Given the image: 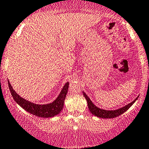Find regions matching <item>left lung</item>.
Here are the masks:
<instances>
[{
	"instance_id": "1",
	"label": "left lung",
	"mask_w": 149,
	"mask_h": 149,
	"mask_svg": "<svg viewBox=\"0 0 149 149\" xmlns=\"http://www.w3.org/2000/svg\"><path fill=\"white\" fill-rule=\"evenodd\" d=\"M83 94H84V97H85L86 100H87L88 107H89V111H90V112L93 115H94V116H97V117L104 118V119H111V118L116 117V116H119V115L122 114L123 113H124L126 111H127V110L132 106L133 104L137 100V99H138L139 97H136L132 102H131L129 104L126 105L125 107H122V108H120L119 109L116 110H113V111H112V110H111V111H109V110L102 109H100L97 107H96L95 105L92 103V101L90 100V99L87 97V94L84 93V92H83Z\"/></svg>"
}]
</instances>
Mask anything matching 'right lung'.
I'll list each match as a JSON object with an SVG mask.
<instances>
[{"label":"right lung","mask_w":149,"mask_h":149,"mask_svg":"<svg viewBox=\"0 0 149 149\" xmlns=\"http://www.w3.org/2000/svg\"><path fill=\"white\" fill-rule=\"evenodd\" d=\"M8 81V87L9 89H10V93L12 94L14 100L17 102V104L23 107L24 109L26 110L28 112L32 113V114L35 115V116H38V117L48 118L53 117V116L57 115L62 111L64 106L65 97H66V94L68 93L69 87L68 82H67L65 84L60 94H59L57 98L53 102L47 104L40 105L32 103V102H28V100L20 97L13 90L9 81Z\"/></svg>","instance_id":"right-lung-1"}]
</instances>
